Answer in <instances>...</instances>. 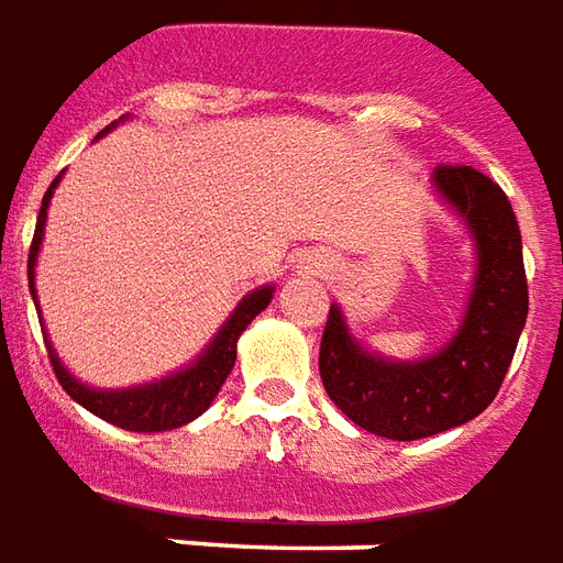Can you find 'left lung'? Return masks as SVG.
Here are the masks:
<instances>
[{"mask_svg": "<svg viewBox=\"0 0 563 563\" xmlns=\"http://www.w3.org/2000/svg\"><path fill=\"white\" fill-rule=\"evenodd\" d=\"M432 185L472 229L477 274L451 343L420 361L369 355L331 303L319 373L345 418L382 439L418 441L477 418L498 394L526 328L528 280L510 199L474 166H435Z\"/></svg>", "mask_w": 563, "mask_h": 563, "instance_id": "left-lung-1", "label": "left lung"}]
</instances>
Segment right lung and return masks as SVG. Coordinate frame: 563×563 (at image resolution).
<instances>
[{
  "instance_id": "obj_1",
  "label": "right lung",
  "mask_w": 563,
  "mask_h": 563,
  "mask_svg": "<svg viewBox=\"0 0 563 563\" xmlns=\"http://www.w3.org/2000/svg\"><path fill=\"white\" fill-rule=\"evenodd\" d=\"M110 128H103L98 136H103ZM59 178L62 176L53 178V185L47 187V194L41 199L35 239H32V247H29V292L35 298V307L37 250H41V239H44L49 197H53V190L59 185ZM271 292H274V286H262L256 292H250L247 298L232 310V316L223 322L218 336L208 343L206 352H202L194 364L187 366V369H181V373H173V376L161 378V382H152V385L124 387V390H95V387L80 385V382L62 366V361L56 357V349H53L47 340L49 364H53V373L59 378V385L65 387V394H68L74 402H80L82 409H89L91 415H98L101 420L112 423V427H122V430L131 432L176 430V427H185L190 420H197L199 415L214 402L218 390L223 387L229 373H232V366H235V345H239V336L244 334V328L268 307Z\"/></svg>"
}]
</instances>
